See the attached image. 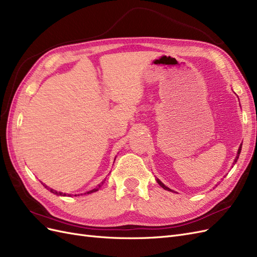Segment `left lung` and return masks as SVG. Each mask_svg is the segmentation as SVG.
Returning a JSON list of instances; mask_svg holds the SVG:
<instances>
[{
  "mask_svg": "<svg viewBox=\"0 0 257 257\" xmlns=\"http://www.w3.org/2000/svg\"><path fill=\"white\" fill-rule=\"evenodd\" d=\"M241 147H242V145H240V147H239V149H238V153H237V157H236V159H235V163L237 162V160H238V158H239V154H240V152H241ZM157 181H158V183L162 186V188L163 189H164V190H167V191H172V190H170V189H168L167 188V186H165L164 184H163L160 180H159V179H157Z\"/></svg>",
  "mask_w": 257,
  "mask_h": 257,
  "instance_id": "8db88e82",
  "label": "left lung"
}]
</instances>
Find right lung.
<instances>
[{
    "label": "right lung",
    "instance_id": "1",
    "mask_svg": "<svg viewBox=\"0 0 257 257\" xmlns=\"http://www.w3.org/2000/svg\"><path fill=\"white\" fill-rule=\"evenodd\" d=\"M105 182V180L102 182V183H99L95 189H93V190H91V191H89V192H87V193H84V194H91V193H93V192H96V191H98V189L100 188V186H102V184ZM45 185V184H44ZM45 188H47L51 193H53V194H57V195H62V196H66V194L64 193H62V192H58V191H56V190H52V189H50V188H48L47 185H45ZM75 196H77V195H75Z\"/></svg>",
    "mask_w": 257,
    "mask_h": 257
}]
</instances>
